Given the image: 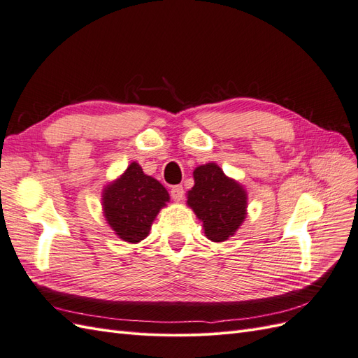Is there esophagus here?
<instances>
[{
	"label": "esophagus",
	"mask_w": 358,
	"mask_h": 358,
	"mask_svg": "<svg viewBox=\"0 0 358 358\" xmlns=\"http://www.w3.org/2000/svg\"><path fill=\"white\" fill-rule=\"evenodd\" d=\"M170 194H171V199H173V200H175V201H180V200L183 199V188H182V185L171 187Z\"/></svg>",
	"instance_id": "1"
}]
</instances>
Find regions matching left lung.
<instances>
[{"mask_svg": "<svg viewBox=\"0 0 358 358\" xmlns=\"http://www.w3.org/2000/svg\"><path fill=\"white\" fill-rule=\"evenodd\" d=\"M192 176L194 187L187 192V204L203 222L209 241H229L248 215L245 187L227 176L216 162L196 167Z\"/></svg>", "mask_w": 358, "mask_h": 358, "instance_id": "left-lung-1", "label": "left lung"}]
</instances>
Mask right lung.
<instances>
[{"instance_id":"1","label":"right lung","mask_w":358,"mask_h":358,"mask_svg":"<svg viewBox=\"0 0 358 358\" xmlns=\"http://www.w3.org/2000/svg\"><path fill=\"white\" fill-rule=\"evenodd\" d=\"M170 201L167 189L133 161L101 194L103 215L115 234L128 243L146 239L159 210Z\"/></svg>"}]
</instances>
